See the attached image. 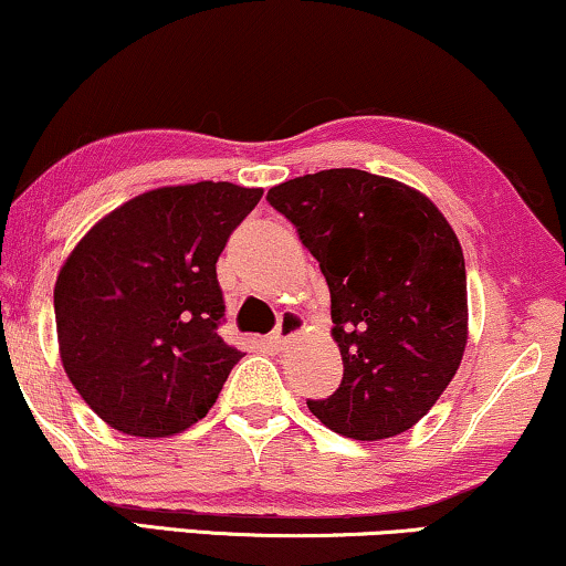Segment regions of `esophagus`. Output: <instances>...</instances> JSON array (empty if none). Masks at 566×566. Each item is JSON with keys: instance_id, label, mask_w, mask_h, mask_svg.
<instances>
[{"instance_id": "1", "label": "esophagus", "mask_w": 566, "mask_h": 566, "mask_svg": "<svg viewBox=\"0 0 566 566\" xmlns=\"http://www.w3.org/2000/svg\"><path fill=\"white\" fill-rule=\"evenodd\" d=\"M302 331H305V317L297 315V313H284L280 325H276L272 340H274L276 346H284L286 340L294 338V336H297V333H302Z\"/></svg>"}]
</instances>
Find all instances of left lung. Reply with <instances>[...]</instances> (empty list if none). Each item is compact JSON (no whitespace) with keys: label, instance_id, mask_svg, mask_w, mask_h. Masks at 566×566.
I'll return each mask as SVG.
<instances>
[{"label":"left lung","instance_id":"obj_1","mask_svg":"<svg viewBox=\"0 0 566 566\" xmlns=\"http://www.w3.org/2000/svg\"><path fill=\"white\" fill-rule=\"evenodd\" d=\"M331 290L340 387L307 400L346 439L379 441L418 423L467 348V269L459 238L426 195L359 169H325L272 187Z\"/></svg>","mask_w":566,"mask_h":566}]
</instances>
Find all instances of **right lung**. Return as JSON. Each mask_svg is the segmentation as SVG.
I'll return each mask as SVG.
<instances>
[{"label":"right lung","mask_w":566,"mask_h":566,"mask_svg":"<svg viewBox=\"0 0 566 566\" xmlns=\"http://www.w3.org/2000/svg\"><path fill=\"white\" fill-rule=\"evenodd\" d=\"M261 195L230 181L150 189L69 253L53 290L61 364L115 431L166 439L218 400L243 354L218 336L214 264Z\"/></svg>","instance_id":"obj_1"}]
</instances>
